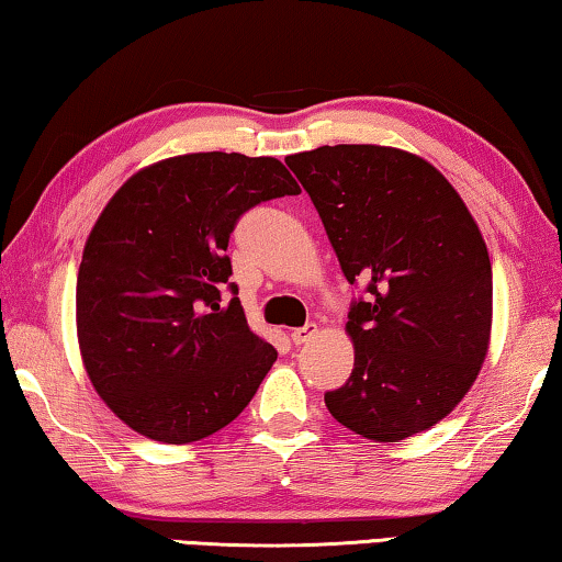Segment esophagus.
Masks as SVG:
<instances>
[{
  "label": "esophagus",
  "instance_id": "1",
  "mask_svg": "<svg viewBox=\"0 0 562 562\" xmlns=\"http://www.w3.org/2000/svg\"><path fill=\"white\" fill-rule=\"evenodd\" d=\"M314 334H316V324H304V326H299V329L291 331V339H293V344H306Z\"/></svg>",
  "mask_w": 562,
  "mask_h": 562
}]
</instances>
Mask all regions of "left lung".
Listing matches in <instances>:
<instances>
[{"label":"left lung","instance_id":"1","mask_svg":"<svg viewBox=\"0 0 562 562\" xmlns=\"http://www.w3.org/2000/svg\"><path fill=\"white\" fill-rule=\"evenodd\" d=\"M349 283L353 369L326 392L331 417L374 442L445 419L477 379L492 329L485 238L442 172L386 145L289 155Z\"/></svg>","mask_w":562,"mask_h":562}]
</instances>
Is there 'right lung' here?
Masks as SVG:
<instances>
[{"label": "right lung", "mask_w": 562, "mask_h": 562, "mask_svg": "<svg viewBox=\"0 0 562 562\" xmlns=\"http://www.w3.org/2000/svg\"><path fill=\"white\" fill-rule=\"evenodd\" d=\"M301 188L281 160L188 153L110 198L77 271V341L102 402L143 437L188 445L246 409L276 361L248 329L231 276L240 215Z\"/></svg>", "instance_id": "add662e5"}]
</instances>
